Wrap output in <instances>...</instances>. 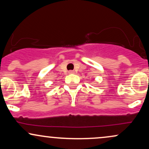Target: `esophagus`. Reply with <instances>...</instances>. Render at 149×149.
I'll return each instance as SVG.
<instances>
[{
    "label": "esophagus",
    "instance_id": "obj_1",
    "mask_svg": "<svg viewBox=\"0 0 149 149\" xmlns=\"http://www.w3.org/2000/svg\"><path fill=\"white\" fill-rule=\"evenodd\" d=\"M74 73V71H69V73Z\"/></svg>",
    "mask_w": 149,
    "mask_h": 149
}]
</instances>
